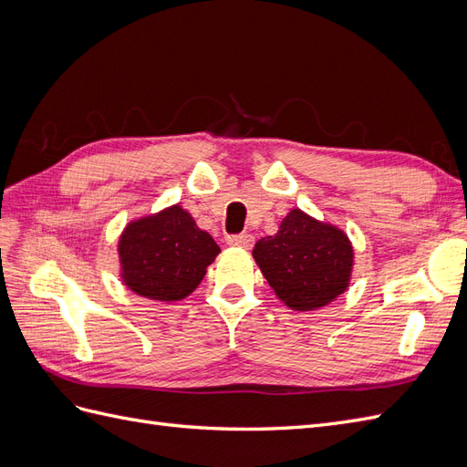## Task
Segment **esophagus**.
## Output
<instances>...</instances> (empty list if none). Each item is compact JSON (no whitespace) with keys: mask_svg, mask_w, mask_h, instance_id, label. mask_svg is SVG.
Instances as JSON below:
<instances>
[{"mask_svg":"<svg viewBox=\"0 0 467 467\" xmlns=\"http://www.w3.org/2000/svg\"><path fill=\"white\" fill-rule=\"evenodd\" d=\"M253 242H255V237H253L251 234H239V235H230L228 237V244L232 247H244V249H249L253 245Z\"/></svg>","mask_w":467,"mask_h":467,"instance_id":"obj_1","label":"esophagus"}]
</instances>
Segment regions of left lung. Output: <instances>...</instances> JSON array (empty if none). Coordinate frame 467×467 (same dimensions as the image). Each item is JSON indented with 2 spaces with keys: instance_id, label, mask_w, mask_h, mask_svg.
<instances>
[{
  "instance_id": "left-lung-1",
  "label": "left lung",
  "mask_w": 467,
  "mask_h": 467,
  "mask_svg": "<svg viewBox=\"0 0 467 467\" xmlns=\"http://www.w3.org/2000/svg\"><path fill=\"white\" fill-rule=\"evenodd\" d=\"M253 259L282 304L314 312L348 288L355 249L341 228L292 208L275 235L255 244Z\"/></svg>"
}]
</instances>
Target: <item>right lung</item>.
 Wrapping results in <instances>:
<instances>
[{
	"mask_svg": "<svg viewBox=\"0 0 467 467\" xmlns=\"http://www.w3.org/2000/svg\"><path fill=\"white\" fill-rule=\"evenodd\" d=\"M218 253L212 235L173 204L126 225L119 239L120 278L142 298L177 302L196 290Z\"/></svg>",
	"mask_w": 467,
	"mask_h": 467,
	"instance_id": "right-lung-1",
	"label": "right lung"
}]
</instances>
